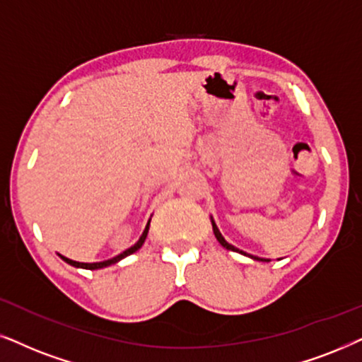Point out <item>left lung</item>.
I'll return each instance as SVG.
<instances>
[{
	"instance_id": "obj_1",
	"label": "left lung",
	"mask_w": 362,
	"mask_h": 362,
	"mask_svg": "<svg viewBox=\"0 0 362 362\" xmlns=\"http://www.w3.org/2000/svg\"><path fill=\"white\" fill-rule=\"evenodd\" d=\"M210 222H212V228H214V234H215V239L218 240V244H221L222 247H226L227 250H234V252H239V254H242V255H247V257H250V259H254V260H259V262H271V259H264V257H257V255H252V254H247V252H244V250H240V249H237L235 245H232V244H228V242L223 239V235L221 234V230H218V227H217V223H215V221L212 217H210Z\"/></svg>"
}]
</instances>
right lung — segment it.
<instances>
[{"label":"right lung","mask_w":362,"mask_h":362,"mask_svg":"<svg viewBox=\"0 0 362 362\" xmlns=\"http://www.w3.org/2000/svg\"><path fill=\"white\" fill-rule=\"evenodd\" d=\"M148 228H150V218H148V222H147V226H145V230L141 232V235H140V239L136 240V244H134L132 247H128L127 250H123L122 254H118V255H115V257H112V259H108V260H103V262H76V260H71V259H68V257H65V255H62V254H58L59 257H62L63 260H65L66 264H70V265H73V267H80V269H88V271H97V269H103V267H108V265H112V264H117V262H120L122 259H125V257H128V255L130 254H134V252H136V250L140 249L141 245H144V242H145V239H147V234H148Z\"/></svg>","instance_id":"1"}]
</instances>
